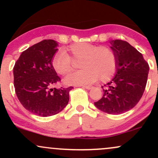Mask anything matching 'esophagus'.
Returning <instances> with one entry per match:
<instances>
[{"label":"esophagus","mask_w":158,"mask_h":158,"mask_svg":"<svg viewBox=\"0 0 158 158\" xmlns=\"http://www.w3.org/2000/svg\"><path fill=\"white\" fill-rule=\"evenodd\" d=\"M83 88H85V89L88 90H90L92 88V86H90V85H83L82 86Z\"/></svg>","instance_id":"1"}]
</instances>
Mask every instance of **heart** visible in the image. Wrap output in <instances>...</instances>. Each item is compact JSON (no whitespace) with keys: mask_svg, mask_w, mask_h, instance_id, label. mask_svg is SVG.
I'll use <instances>...</instances> for the list:
<instances>
[{"mask_svg":"<svg viewBox=\"0 0 158 158\" xmlns=\"http://www.w3.org/2000/svg\"><path fill=\"white\" fill-rule=\"evenodd\" d=\"M70 55L59 51L52 57V68L59 75H66L73 70V61H79L82 70L70 73L64 79L68 85H83L95 82L99 78L106 81L115 73L117 59L113 50L106 46L89 43H77L68 48Z\"/></svg>","mask_w":158,"mask_h":158,"instance_id":"heart-1","label":"heart"}]
</instances>
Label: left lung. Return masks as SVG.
I'll return each mask as SVG.
<instances>
[{"label": "left lung", "instance_id": "left-lung-1", "mask_svg": "<svg viewBox=\"0 0 158 158\" xmlns=\"http://www.w3.org/2000/svg\"><path fill=\"white\" fill-rule=\"evenodd\" d=\"M117 59L116 73L102 87L103 96L94 102L98 109L109 114H120L132 109L142 97L149 66L142 54L123 40L110 41Z\"/></svg>", "mask_w": 158, "mask_h": 158}]
</instances>
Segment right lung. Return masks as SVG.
Instances as JSON below:
<instances>
[{
  "label": "right lung",
  "instance_id": "obj_1",
  "mask_svg": "<svg viewBox=\"0 0 158 158\" xmlns=\"http://www.w3.org/2000/svg\"><path fill=\"white\" fill-rule=\"evenodd\" d=\"M58 43L43 40L22 52L13 68L18 99L27 110L46 117L59 113L68 105L73 87L52 88L61 79L52 67Z\"/></svg>",
  "mask_w": 158,
  "mask_h": 158
}]
</instances>
